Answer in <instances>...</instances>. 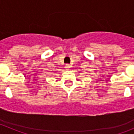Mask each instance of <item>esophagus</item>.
<instances>
[{
	"mask_svg": "<svg viewBox=\"0 0 134 134\" xmlns=\"http://www.w3.org/2000/svg\"><path fill=\"white\" fill-rule=\"evenodd\" d=\"M65 68H66V69H69V68H70V66L68 64H66V66H65Z\"/></svg>",
	"mask_w": 134,
	"mask_h": 134,
	"instance_id": "34e87169",
	"label": "esophagus"
}]
</instances>
